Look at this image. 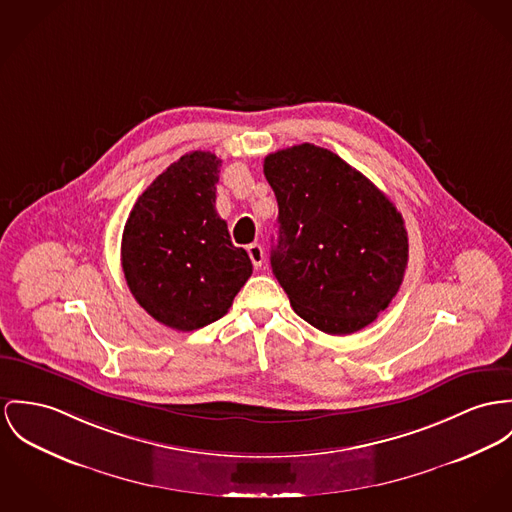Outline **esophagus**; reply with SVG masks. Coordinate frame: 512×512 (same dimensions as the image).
<instances>
[{
	"label": "esophagus",
	"mask_w": 512,
	"mask_h": 512,
	"mask_svg": "<svg viewBox=\"0 0 512 512\" xmlns=\"http://www.w3.org/2000/svg\"><path fill=\"white\" fill-rule=\"evenodd\" d=\"M247 253H249V257H251V261H253L255 267H263V263H265V251H263V247H261L259 243H251V245L247 247Z\"/></svg>",
	"instance_id": "esophagus-1"
}]
</instances>
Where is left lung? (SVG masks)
<instances>
[{"label":"left lung","instance_id":"obj_1","mask_svg":"<svg viewBox=\"0 0 512 512\" xmlns=\"http://www.w3.org/2000/svg\"><path fill=\"white\" fill-rule=\"evenodd\" d=\"M263 171L278 202L271 267L290 306L329 335L364 329L390 306L407 267L394 202L314 144L269 154Z\"/></svg>","mask_w":512,"mask_h":512}]
</instances>
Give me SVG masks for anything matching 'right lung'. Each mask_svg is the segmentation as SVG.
Listing matches in <instances>:
<instances>
[{
	"label": "right lung",
	"mask_w": 512,
	"mask_h": 512,
	"mask_svg": "<svg viewBox=\"0 0 512 512\" xmlns=\"http://www.w3.org/2000/svg\"><path fill=\"white\" fill-rule=\"evenodd\" d=\"M220 165L200 150L171 163L136 200L122 232L120 261L132 296L177 331L228 314L253 273L214 206Z\"/></svg>",
	"instance_id": "obj_1"
}]
</instances>
